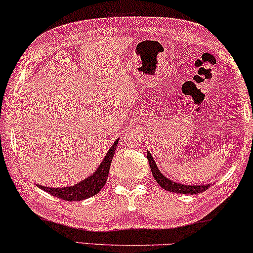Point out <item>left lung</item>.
Returning a JSON list of instances; mask_svg holds the SVG:
<instances>
[{"label":"left lung","instance_id":"left-lung-1","mask_svg":"<svg viewBox=\"0 0 253 253\" xmlns=\"http://www.w3.org/2000/svg\"><path fill=\"white\" fill-rule=\"evenodd\" d=\"M147 160H149L150 169L151 172H152L153 178L156 179L157 183H158L160 187H163L165 191L178 193V194H199V193L205 192L211 187V183H206V185H183V183L173 181V180L166 178V175H164L163 173L160 172L155 159L151 156L149 151H147Z\"/></svg>","mask_w":253,"mask_h":253}]
</instances>
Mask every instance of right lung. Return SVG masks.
<instances>
[{
  "label": "right lung",
  "instance_id": "1",
  "mask_svg": "<svg viewBox=\"0 0 253 253\" xmlns=\"http://www.w3.org/2000/svg\"><path fill=\"white\" fill-rule=\"evenodd\" d=\"M119 140L120 138L115 140L109 151L107 152L106 157H104L97 169H95V172L91 173L86 179L81 180L80 182L75 183L73 186L57 187V188H54V187H45L38 185V183H36V185H37L38 188L50 193L51 195L55 196V198L65 200V201H81V200H86L90 198V196H94L103 188L104 183L107 181L111 160H113Z\"/></svg>",
  "mask_w": 253,
  "mask_h": 253
}]
</instances>
